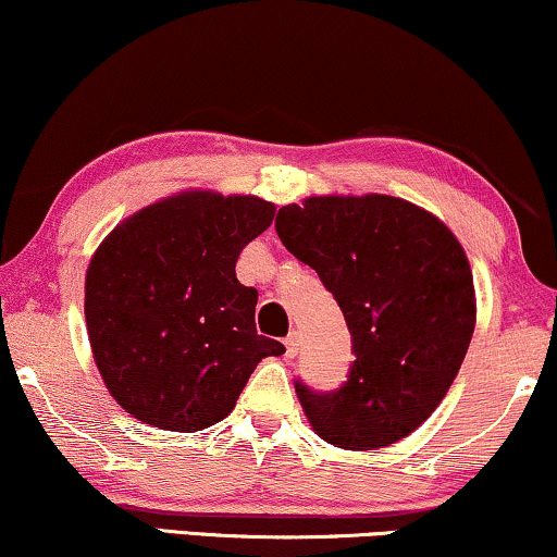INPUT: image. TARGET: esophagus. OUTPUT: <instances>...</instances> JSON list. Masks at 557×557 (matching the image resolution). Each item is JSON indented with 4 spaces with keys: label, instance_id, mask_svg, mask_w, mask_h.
I'll use <instances>...</instances> for the list:
<instances>
[{
    "label": "esophagus",
    "instance_id": "34e87169",
    "mask_svg": "<svg viewBox=\"0 0 557 557\" xmlns=\"http://www.w3.org/2000/svg\"><path fill=\"white\" fill-rule=\"evenodd\" d=\"M285 347H287V357H295L298 355V347H300V339H298V331H290L285 339Z\"/></svg>",
    "mask_w": 557,
    "mask_h": 557
}]
</instances>
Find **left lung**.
Listing matches in <instances>:
<instances>
[{
    "label": "left lung",
    "mask_w": 557,
    "mask_h": 557,
    "mask_svg": "<svg viewBox=\"0 0 557 557\" xmlns=\"http://www.w3.org/2000/svg\"><path fill=\"white\" fill-rule=\"evenodd\" d=\"M274 228L334 293L357 357L339 391L295 385L302 413L334 447L396 445L442 404L473 339L466 249L434 213L377 193L306 197Z\"/></svg>",
    "instance_id": "obj_1"
}]
</instances>
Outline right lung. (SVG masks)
Segmentation results:
<instances>
[{
    "instance_id": "1",
    "label": "right lung",
    "mask_w": 557,
    "mask_h": 557,
    "mask_svg": "<svg viewBox=\"0 0 557 557\" xmlns=\"http://www.w3.org/2000/svg\"><path fill=\"white\" fill-rule=\"evenodd\" d=\"M274 221L257 195L185 189L136 210L97 246L84 277L95 364L131 417L200 432L234 411L238 393L280 342L257 334V290L236 259Z\"/></svg>"
}]
</instances>
